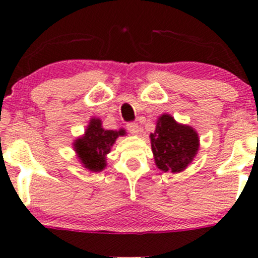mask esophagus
I'll use <instances>...</instances> for the list:
<instances>
[{"mask_svg": "<svg viewBox=\"0 0 258 258\" xmlns=\"http://www.w3.org/2000/svg\"><path fill=\"white\" fill-rule=\"evenodd\" d=\"M127 130H128V132L131 133V135H137L138 131H139L138 123H136V122L127 123Z\"/></svg>", "mask_w": 258, "mask_h": 258, "instance_id": "esophagus-1", "label": "esophagus"}]
</instances>
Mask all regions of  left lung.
<instances>
[{
    "instance_id": "1",
    "label": "left lung",
    "mask_w": 258,
    "mask_h": 258,
    "mask_svg": "<svg viewBox=\"0 0 258 258\" xmlns=\"http://www.w3.org/2000/svg\"><path fill=\"white\" fill-rule=\"evenodd\" d=\"M155 165L164 172L178 173L193 161L199 150V136L193 127L182 125L171 115L164 114L150 133Z\"/></svg>"
}]
</instances>
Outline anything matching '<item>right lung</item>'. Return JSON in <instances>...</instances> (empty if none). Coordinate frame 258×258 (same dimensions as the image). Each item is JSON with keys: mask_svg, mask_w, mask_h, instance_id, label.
Returning <instances> with one entry per match:
<instances>
[{"mask_svg": "<svg viewBox=\"0 0 258 258\" xmlns=\"http://www.w3.org/2000/svg\"><path fill=\"white\" fill-rule=\"evenodd\" d=\"M125 130H104L102 121L92 117L85 135L74 142V150L82 166L92 172H100L106 166V155L119 136H125Z\"/></svg>", "mask_w": 258, "mask_h": 258, "instance_id": "1", "label": "right lung"}]
</instances>
